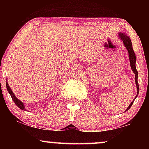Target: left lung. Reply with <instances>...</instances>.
<instances>
[{"instance_id":"8db88e82","label":"left lung","mask_w":149,"mask_h":149,"mask_svg":"<svg viewBox=\"0 0 149 149\" xmlns=\"http://www.w3.org/2000/svg\"><path fill=\"white\" fill-rule=\"evenodd\" d=\"M118 37L120 39L121 41L123 42V45L125 47H126L127 49V52H128V55H129V60H130V66L131 69L132 70L133 73L135 74V83H136V90H137V94H136V96L134 97V99L133 100L132 102H131L130 104L129 105V107L127 108L125 111H127V110H129L130 109V107L132 105L133 102L135 100V99L137 97L138 94H139V85H138V81H137V78H138V72L137 70L136 69V55H135L134 50H133L132 48V43L130 38L125 33H123V32H118Z\"/></svg>"}]
</instances>
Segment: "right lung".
<instances>
[{"label":"right lung","instance_id":"1","mask_svg":"<svg viewBox=\"0 0 149 149\" xmlns=\"http://www.w3.org/2000/svg\"><path fill=\"white\" fill-rule=\"evenodd\" d=\"M6 88H7V90H8V92H9V94L10 95V96H11L12 99H13V102H15V104H16L17 107L19 108V109H21L22 110H24V111H26V109H25V106L24 104H23V102H21L19 99L15 96V95L14 93H13V92L12 91L11 88H10V87L9 86V85H8V80H6Z\"/></svg>","mask_w":149,"mask_h":149}]
</instances>
